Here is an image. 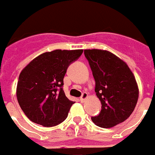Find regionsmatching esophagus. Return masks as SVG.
I'll return each mask as SVG.
<instances>
[{
    "instance_id": "34e87169",
    "label": "esophagus",
    "mask_w": 155,
    "mask_h": 155,
    "mask_svg": "<svg viewBox=\"0 0 155 155\" xmlns=\"http://www.w3.org/2000/svg\"><path fill=\"white\" fill-rule=\"evenodd\" d=\"M87 98H88V94H87L86 92H84V93L81 95V97H80V100H81V102H83V101H85Z\"/></svg>"
}]
</instances>
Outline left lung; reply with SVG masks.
<instances>
[{
    "label": "left lung",
    "mask_w": 155,
    "mask_h": 155,
    "mask_svg": "<svg viewBox=\"0 0 155 155\" xmlns=\"http://www.w3.org/2000/svg\"><path fill=\"white\" fill-rule=\"evenodd\" d=\"M96 81L95 92L102 109L92 121L101 128H112L128 119L138 99V86L126 62L104 49H84Z\"/></svg>",
    "instance_id": "obj_1"
}]
</instances>
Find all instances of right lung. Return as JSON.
<instances>
[{"label":"right lung","instance_id":"obj_1","mask_svg":"<svg viewBox=\"0 0 155 155\" xmlns=\"http://www.w3.org/2000/svg\"><path fill=\"white\" fill-rule=\"evenodd\" d=\"M82 52L83 49L44 52L23 68L16 93L19 106L30 120L52 127L65 120L74 102L65 97L61 88L64 77L68 65Z\"/></svg>","mask_w":155,"mask_h":155}]
</instances>
